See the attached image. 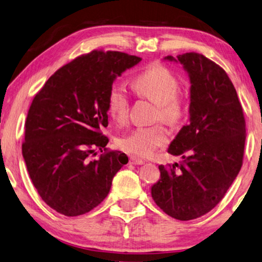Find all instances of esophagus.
<instances>
[{
    "label": "esophagus",
    "mask_w": 262,
    "mask_h": 262,
    "mask_svg": "<svg viewBox=\"0 0 262 262\" xmlns=\"http://www.w3.org/2000/svg\"><path fill=\"white\" fill-rule=\"evenodd\" d=\"M129 163H130V164H135V165H136V164H143V161L138 159V157H135V156H130Z\"/></svg>",
    "instance_id": "esophagus-1"
}]
</instances>
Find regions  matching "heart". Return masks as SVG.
<instances>
[{"instance_id":"obj_1","label":"heart","mask_w":262,"mask_h":262,"mask_svg":"<svg viewBox=\"0 0 262 262\" xmlns=\"http://www.w3.org/2000/svg\"><path fill=\"white\" fill-rule=\"evenodd\" d=\"M135 92L159 107V118L169 124L180 123L184 118V102L177 97L180 82L163 66L155 65L141 73L133 81ZM129 97L121 82L112 85L107 97V110L116 122L126 121ZM168 130L162 124L138 127L119 140V146L135 157H148L168 141Z\"/></svg>"}]
</instances>
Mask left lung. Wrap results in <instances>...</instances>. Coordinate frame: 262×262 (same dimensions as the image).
Listing matches in <instances>:
<instances>
[{
  "mask_svg": "<svg viewBox=\"0 0 262 262\" xmlns=\"http://www.w3.org/2000/svg\"><path fill=\"white\" fill-rule=\"evenodd\" d=\"M163 60L181 64L188 73L189 123L168 148L182 161L160 165L151 197L170 217L191 221L210 212L238 176L246 124L236 91L221 66L196 52Z\"/></svg>",
  "mask_w": 262,
  "mask_h": 262,
  "instance_id": "left-lung-1",
  "label": "left lung"
}]
</instances>
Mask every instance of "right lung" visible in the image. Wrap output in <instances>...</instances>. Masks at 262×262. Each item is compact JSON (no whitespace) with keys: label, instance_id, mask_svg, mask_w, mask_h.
Masks as SVG:
<instances>
[{"label":"right lung","instance_id":"right-lung-1","mask_svg":"<svg viewBox=\"0 0 262 262\" xmlns=\"http://www.w3.org/2000/svg\"><path fill=\"white\" fill-rule=\"evenodd\" d=\"M141 58L116 51L78 57L49 78L30 106L22 154L32 184L47 204L68 217L93 210L110 193L128 157L107 151V97L115 79Z\"/></svg>","mask_w":262,"mask_h":262}]
</instances>
